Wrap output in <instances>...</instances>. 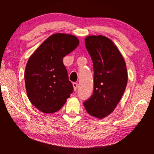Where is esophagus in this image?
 <instances>
[{
    "instance_id": "1",
    "label": "esophagus",
    "mask_w": 154,
    "mask_h": 154,
    "mask_svg": "<svg viewBox=\"0 0 154 154\" xmlns=\"http://www.w3.org/2000/svg\"><path fill=\"white\" fill-rule=\"evenodd\" d=\"M73 87H74V90H75V91H77V88H78V83L73 82Z\"/></svg>"
}]
</instances>
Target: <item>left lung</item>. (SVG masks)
Masks as SVG:
<instances>
[{"mask_svg": "<svg viewBox=\"0 0 154 154\" xmlns=\"http://www.w3.org/2000/svg\"><path fill=\"white\" fill-rule=\"evenodd\" d=\"M93 64V95L83 105L91 116L102 119L111 114L121 100L128 83L126 63L108 38L88 36L85 40Z\"/></svg>", "mask_w": 154, "mask_h": 154, "instance_id": "obj_1", "label": "left lung"}]
</instances>
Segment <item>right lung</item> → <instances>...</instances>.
Masks as SVG:
<instances>
[{"label": "right lung", "instance_id": "obj_1", "mask_svg": "<svg viewBox=\"0 0 154 154\" xmlns=\"http://www.w3.org/2000/svg\"><path fill=\"white\" fill-rule=\"evenodd\" d=\"M78 45L79 40L74 35L56 33L28 60L24 74L26 93L32 104L42 112L58 111L73 93L63 58Z\"/></svg>", "mask_w": 154, "mask_h": 154}]
</instances>
